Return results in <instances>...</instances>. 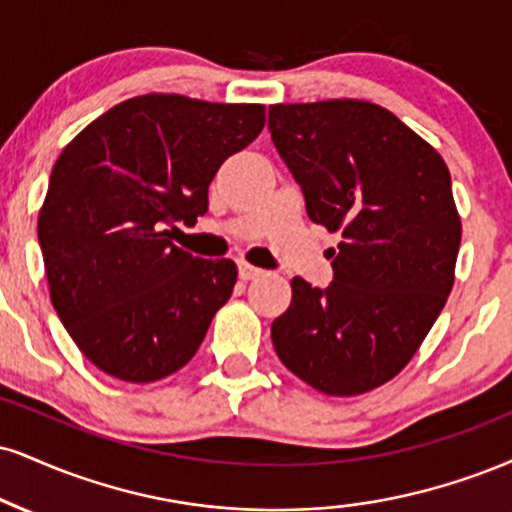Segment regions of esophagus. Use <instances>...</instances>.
<instances>
[{
    "instance_id": "34e87169",
    "label": "esophagus",
    "mask_w": 512,
    "mask_h": 512,
    "mask_svg": "<svg viewBox=\"0 0 512 512\" xmlns=\"http://www.w3.org/2000/svg\"><path fill=\"white\" fill-rule=\"evenodd\" d=\"M238 276H240V281H252V279H257V276H262V269L252 267V264H248V262H240Z\"/></svg>"
}]
</instances>
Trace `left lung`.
Returning <instances> with one entry per match:
<instances>
[{
	"instance_id": "1",
	"label": "left lung",
	"mask_w": 512,
	"mask_h": 512,
	"mask_svg": "<svg viewBox=\"0 0 512 512\" xmlns=\"http://www.w3.org/2000/svg\"><path fill=\"white\" fill-rule=\"evenodd\" d=\"M269 133L331 233L334 281H291L272 324L276 355L326 396L367 393L422 346L453 288L460 217L439 152L396 114L362 100L269 107Z\"/></svg>"
}]
</instances>
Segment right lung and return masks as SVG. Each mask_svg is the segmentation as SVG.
Here are the masks:
<instances>
[{"instance_id":"right-lung-1","label":"right lung","mask_w":512,"mask_h":512,"mask_svg":"<svg viewBox=\"0 0 512 512\" xmlns=\"http://www.w3.org/2000/svg\"><path fill=\"white\" fill-rule=\"evenodd\" d=\"M264 128L262 104L143 95L104 112L64 147L38 217L49 295L95 367L150 384L197 353L236 286L231 260L176 248L219 166Z\"/></svg>"}]
</instances>
